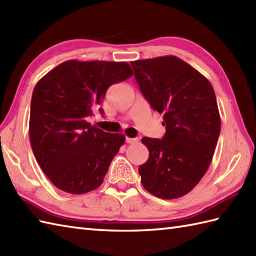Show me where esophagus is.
Here are the masks:
<instances>
[{
  "instance_id": "esophagus-1",
  "label": "esophagus",
  "mask_w": 256,
  "mask_h": 256,
  "mask_svg": "<svg viewBox=\"0 0 256 256\" xmlns=\"http://www.w3.org/2000/svg\"><path fill=\"white\" fill-rule=\"evenodd\" d=\"M125 140H126V143H128V144H134V143H136L138 142V138H125Z\"/></svg>"
}]
</instances>
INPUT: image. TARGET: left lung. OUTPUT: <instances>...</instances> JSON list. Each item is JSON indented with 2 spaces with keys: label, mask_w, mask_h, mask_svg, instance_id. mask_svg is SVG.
<instances>
[{
  "label": "left lung",
  "mask_w": 256,
  "mask_h": 256,
  "mask_svg": "<svg viewBox=\"0 0 256 256\" xmlns=\"http://www.w3.org/2000/svg\"><path fill=\"white\" fill-rule=\"evenodd\" d=\"M140 92L164 114V138H143L148 160L138 167L143 187L162 199L192 190L212 160L221 130L210 81L176 56L131 62Z\"/></svg>",
  "instance_id": "1"
}]
</instances>
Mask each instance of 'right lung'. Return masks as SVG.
I'll return each instance as SVG.
<instances>
[{"label":"right lung","instance_id":"add662e5","mask_svg":"<svg viewBox=\"0 0 256 256\" xmlns=\"http://www.w3.org/2000/svg\"><path fill=\"white\" fill-rule=\"evenodd\" d=\"M132 74L126 62L72 59L36 84L30 116L32 150L42 172L62 192L81 194L103 182L125 136L92 126L86 118L108 86Z\"/></svg>","mask_w":256,"mask_h":256}]
</instances>
